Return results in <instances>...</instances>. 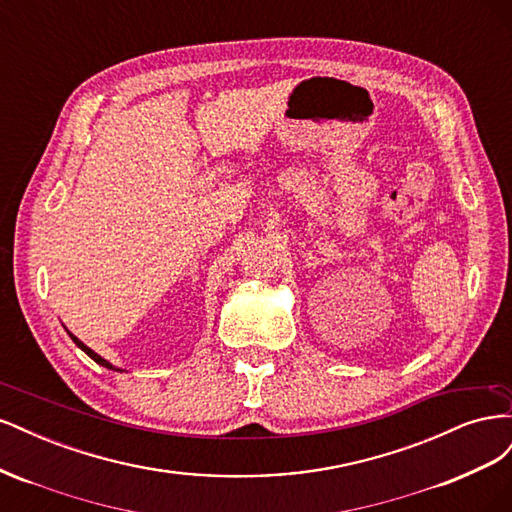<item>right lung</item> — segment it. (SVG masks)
<instances>
[{
    "mask_svg": "<svg viewBox=\"0 0 512 512\" xmlns=\"http://www.w3.org/2000/svg\"><path fill=\"white\" fill-rule=\"evenodd\" d=\"M66 331H68V329H66ZM68 335L72 337V342H74L76 346H79V348H81V350H83V352H85L87 356H91V359H94V361H96L98 365H102V367H106V369H115V371H121V369H119V367H115L113 363H108L106 359H102V356H100L98 352H94V350H91L89 346H85V344L81 342V339H79V337H76V335H72L70 331H68Z\"/></svg>",
    "mask_w": 512,
    "mask_h": 512,
    "instance_id": "1",
    "label": "right lung"
}]
</instances>
